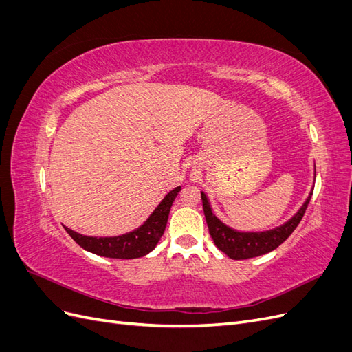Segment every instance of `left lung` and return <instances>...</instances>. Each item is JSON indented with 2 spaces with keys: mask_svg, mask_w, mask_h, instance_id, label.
<instances>
[{
  "mask_svg": "<svg viewBox=\"0 0 352 352\" xmlns=\"http://www.w3.org/2000/svg\"><path fill=\"white\" fill-rule=\"evenodd\" d=\"M311 195L313 190L292 219L283 223L279 228H274L265 232H239L232 229L226 226L220 219H217V216L212 212L210 201L204 192H201V199L210 235L212 241H214L216 247L233 260H247L276 250L280 243H283L289 238L291 233L296 229L298 225H300Z\"/></svg>",
  "mask_w": 352,
  "mask_h": 352,
  "instance_id": "1",
  "label": "left lung"
}]
</instances>
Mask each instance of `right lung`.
<instances>
[{"label": "right lung", "mask_w": 352, "mask_h": 352, "mask_svg": "<svg viewBox=\"0 0 352 352\" xmlns=\"http://www.w3.org/2000/svg\"><path fill=\"white\" fill-rule=\"evenodd\" d=\"M179 190L180 186L170 190V192L163 198V201L157 206V208L153 211V214L144 221V225L129 233H124V235L97 238L80 235V233L74 232L69 228L65 229L74 239V242H78L83 250L101 255V257L120 260L144 257V255L151 252L155 248L160 238L163 236L170 208H172V204L175 198L177 197Z\"/></svg>", "instance_id": "add662e5"}]
</instances>
